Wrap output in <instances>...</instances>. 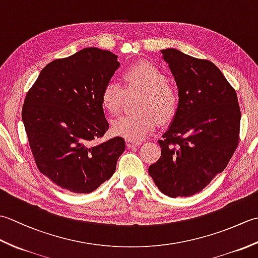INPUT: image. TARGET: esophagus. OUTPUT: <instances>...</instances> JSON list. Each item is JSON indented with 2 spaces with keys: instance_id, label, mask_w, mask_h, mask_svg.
I'll return each instance as SVG.
<instances>
[{
  "instance_id": "obj_1",
  "label": "esophagus",
  "mask_w": 258,
  "mask_h": 258,
  "mask_svg": "<svg viewBox=\"0 0 258 258\" xmlns=\"http://www.w3.org/2000/svg\"><path fill=\"white\" fill-rule=\"evenodd\" d=\"M141 144H142L141 142H136V141H130V140L126 141V146L130 147V149H132V147L140 146Z\"/></svg>"
}]
</instances>
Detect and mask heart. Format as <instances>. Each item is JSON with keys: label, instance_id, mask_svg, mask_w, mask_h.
<instances>
[{"label": "heart", "instance_id": "1", "mask_svg": "<svg viewBox=\"0 0 258 258\" xmlns=\"http://www.w3.org/2000/svg\"><path fill=\"white\" fill-rule=\"evenodd\" d=\"M123 81L127 92L142 93L138 109L141 113L126 115L114 119L111 124L113 134L130 141L143 140L154 130L158 120L171 119L178 105V95L166 83V75L151 63H139L124 71ZM124 90L115 82L103 87L101 104L109 115L119 114Z\"/></svg>", "mask_w": 258, "mask_h": 258}]
</instances>
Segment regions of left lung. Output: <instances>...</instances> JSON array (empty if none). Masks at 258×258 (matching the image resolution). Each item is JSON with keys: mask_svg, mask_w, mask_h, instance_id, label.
I'll list each match as a JSON object with an SVG mask.
<instances>
[{"mask_svg": "<svg viewBox=\"0 0 258 258\" xmlns=\"http://www.w3.org/2000/svg\"><path fill=\"white\" fill-rule=\"evenodd\" d=\"M161 53L176 82L178 105L149 173L163 194L187 197L227 166L238 144L240 111L236 92L215 64L176 48Z\"/></svg>", "mask_w": 258, "mask_h": 258, "instance_id": "8db88e82", "label": "left lung"}]
</instances>
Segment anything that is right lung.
Masks as SVG:
<instances>
[{"label":"right lung","mask_w":258,"mask_h":258,"mask_svg":"<svg viewBox=\"0 0 258 258\" xmlns=\"http://www.w3.org/2000/svg\"><path fill=\"white\" fill-rule=\"evenodd\" d=\"M118 68L112 52L86 47L48 63L27 92L22 119L33 157L59 187L91 193L116 169L124 139L92 141L108 130L101 94Z\"/></svg>","instance_id":"right-lung-1"}]
</instances>
